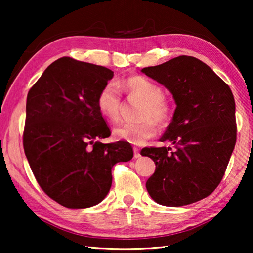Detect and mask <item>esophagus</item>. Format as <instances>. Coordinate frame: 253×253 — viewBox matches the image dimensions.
<instances>
[{
	"label": "esophagus",
	"mask_w": 253,
	"mask_h": 253,
	"mask_svg": "<svg viewBox=\"0 0 253 253\" xmlns=\"http://www.w3.org/2000/svg\"><path fill=\"white\" fill-rule=\"evenodd\" d=\"M134 157H135V158H139V157H140L139 149L137 148V147H134Z\"/></svg>",
	"instance_id": "34e87169"
}]
</instances>
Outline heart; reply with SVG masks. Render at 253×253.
<instances>
[{"instance_id": "1", "label": "heart", "mask_w": 253, "mask_h": 253, "mask_svg": "<svg viewBox=\"0 0 253 253\" xmlns=\"http://www.w3.org/2000/svg\"><path fill=\"white\" fill-rule=\"evenodd\" d=\"M121 88L129 97L144 101L139 113V118L143 121L136 124H123L115 128L114 136L124 142L142 145L156 135L157 125H168L172 114L170 105L164 98V91L160 85L143 76L128 77L119 84L109 81L98 93L97 106L111 123H117L121 119L123 108Z\"/></svg>"}]
</instances>
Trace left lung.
I'll list each match as a JSON object with an SVG mask.
<instances>
[{"label": "left lung", "mask_w": 253, "mask_h": 253, "mask_svg": "<svg viewBox=\"0 0 253 253\" xmlns=\"http://www.w3.org/2000/svg\"><path fill=\"white\" fill-rule=\"evenodd\" d=\"M164 84L176 102L161 142L172 147H145L155 173L146 188L155 202L182 207L207 198L219 185L237 142L232 91L211 68L190 55L142 69Z\"/></svg>", "instance_id": "obj_1"}]
</instances>
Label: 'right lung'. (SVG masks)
I'll return each mask as SVG.
<instances>
[{
    "mask_svg": "<svg viewBox=\"0 0 253 253\" xmlns=\"http://www.w3.org/2000/svg\"><path fill=\"white\" fill-rule=\"evenodd\" d=\"M114 72L62 57L28 92L23 148L42 191L69 209L96 205L108 194L118 162L134 156L129 143L104 144L111 131L97 97Z\"/></svg>",
    "mask_w": 253,
    "mask_h": 253,
    "instance_id": "1",
    "label": "right lung"
}]
</instances>
